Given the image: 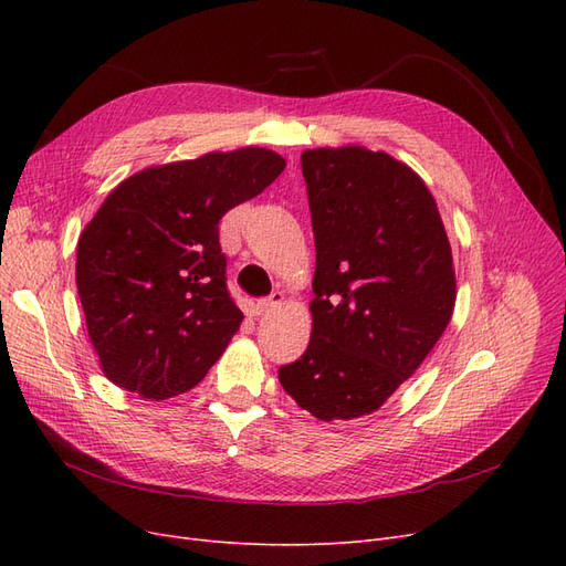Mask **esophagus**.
Masks as SVG:
<instances>
[{"mask_svg": "<svg viewBox=\"0 0 566 566\" xmlns=\"http://www.w3.org/2000/svg\"><path fill=\"white\" fill-rule=\"evenodd\" d=\"M283 302V293H279V290H273V293L269 295V297H264V300H260L254 304V314L256 316H262V314H269L273 306H279Z\"/></svg>", "mask_w": 566, "mask_h": 566, "instance_id": "34e87169", "label": "esophagus"}]
</instances>
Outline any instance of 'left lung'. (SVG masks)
<instances>
[{
	"instance_id": "obj_1",
	"label": "left lung",
	"mask_w": 566,
	"mask_h": 566,
	"mask_svg": "<svg viewBox=\"0 0 566 566\" xmlns=\"http://www.w3.org/2000/svg\"><path fill=\"white\" fill-rule=\"evenodd\" d=\"M316 271L312 339L279 368L323 422L378 410L453 316L455 271L434 196L408 165L364 146L302 153Z\"/></svg>"
}]
</instances>
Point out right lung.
Returning <instances> with one entry per match:
<instances>
[{"label": "right lung", "mask_w": 566, "mask_h": 566, "mask_svg": "<svg viewBox=\"0 0 566 566\" xmlns=\"http://www.w3.org/2000/svg\"><path fill=\"white\" fill-rule=\"evenodd\" d=\"M283 169L269 148L214 150L142 169L108 193L77 241L75 283L113 385L163 401L208 375L243 321L219 219Z\"/></svg>", "instance_id": "add662e5"}]
</instances>
